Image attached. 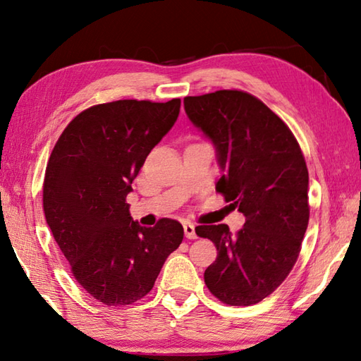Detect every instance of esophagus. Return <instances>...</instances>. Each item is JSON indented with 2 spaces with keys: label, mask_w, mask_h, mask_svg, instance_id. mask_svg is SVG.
Returning a JSON list of instances; mask_svg holds the SVG:
<instances>
[{
  "label": "esophagus",
  "mask_w": 361,
  "mask_h": 361,
  "mask_svg": "<svg viewBox=\"0 0 361 361\" xmlns=\"http://www.w3.org/2000/svg\"><path fill=\"white\" fill-rule=\"evenodd\" d=\"M183 231H185V238H188V239H196L197 238L195 226L191 222L183 224Z\"/></svg>",
  "instance_id": "obj_1"
}]
</instances>
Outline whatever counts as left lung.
Segmentation results:
<instances>
[{"instance_id": "left-lung-1", "label": "left lung", "mask_w": 361, "mask_h": 361, "mask_svg": "<svg viewBox=\"0 0 361 361\" xmlns=\"http://www.w3.org/2000/svg\"><path fill=\"white\" fill-rule=\"evenodd\" d=\"M187 117L213 143L222 171L216 190L245 216L228 226H199L218 258L204 279L230 306L262 301L290 274L309 222V173L289 128L261 100L243 91L183 99Z\"/></svg>"}]
</instances>
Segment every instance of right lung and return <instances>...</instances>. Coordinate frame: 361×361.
Returning <instances> with one entry per match:
<instances>
[{
  "label": "right lung",
  "instance_id": "1",
  "mask_svg": "<svg viewBox=\"0 0 361 361\" xmlns=\"http://www.w3.org/2000/svg\"><path fill=\"white\" fill-rule=\"evenodd\" d=\"M180 99L117 100L80 113L55 143L43 208L78 284L106 306H128L153 289L183 239L180 222L142 227L126 196L149 151L179 117Z\"/></svg>",
  "mask_w": 361,
  "mask_h": 361
}]
</instances>
